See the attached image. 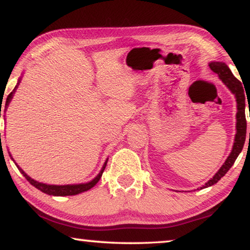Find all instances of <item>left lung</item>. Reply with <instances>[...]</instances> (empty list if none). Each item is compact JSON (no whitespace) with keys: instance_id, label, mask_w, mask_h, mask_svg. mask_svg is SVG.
<instances>
[{"instance_id":"obj_1","label":"left lung","mask_w":250,"mask_h":250,"mask_svg":"<svg viewBox=\"0 0 250 250\" xmlns=\"http://www.w3.org/2000/svg\"><path fill=\"white\" fill-rule=\"evenodd\" d=\"M209 68L212 71L219 75L220 79L222 80V82L226 83L228 88H229L232 93L235 95V100H237V110H238L237 125H235V128H237V133H235L233 147H232L230 155L228 156V159L226 160V162H224V164L221 167L220 170L216 172L215 175H214L210 180L207 181L205 186H203L200 189L210 187V186L215 185L216 182L230 170V167L234 164L238 155L240 154L242 148H244V144L246 140V130H247V121H246V114H245L246 95H245L244 87H242L241 83L235 78L233 73H232L231 70L229 69V66H228L226 63L210 62ZM249 139H250V133H249Z\"/></svg>"}]
</instances>
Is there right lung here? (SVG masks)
I'll list each match as a JSON object with an SVG mask.
<instances>
[{
    "label": "right lung",
    "instance_id": "1",
    "mask_svg": "<svg viewBox=\"0 0 250 250\" xmlns=\"http://www.w3.org/2000/svg\"><path fill=\"white\" fill-rule=\"evenodd\" d=\"M19 83H20V80H19ZM17 87H18V85H17V86L15 87V89H13V91H11V93H10V94L8 95V98H6V102H5V107L8 106L10 102H11L12 96H13V94H15ZM0 118H1V112H0ZM0 135H1V133H0ZM11 159H12V157H11ZM12 160H13V159H12ZM106 163H107V161L104 163L103 167H102V170H101L100 173L97 174V177L94 178L91 181L87 182V184H80V185H64V186H56V185L42 184V182H38V181H36V180H34V179H31V178L29 177V175H27L26 173H24V171L22 170V168L19 167L17 164H16V165H17V167L19 168V171L21 172V174H22L23 177L26 178L28 181L30 182V185H33L35 188L38 189V190L43 191L44 194L52 195V196H72V195H78V194H80V192L87 191V190H89V189L93 188L94 186L96 185L98 181H100L102 174H103V172H104V170H105V167H106Z\"/></svg>",
    "mask_w": 250,
    "mask_h": 250
}]
</instances>
